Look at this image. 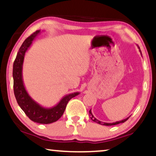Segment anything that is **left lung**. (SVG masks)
Listing matches in <instances>:
<instances>
[{
	"label": "left lung",
	"instance_id": "left-lung-1",
	"mask_svg": "<svg viewBox=\"0 0 156 156\" xmlns=\"http://www.w3.org/2000/svg\"><path fill=\"white\" fill-rule=\"evenodd\" d=\"M137 47H138V49H140V53H141V54H142V52H141V50H140V47H138V45H137ZM89 114H90V119L92 120L93 121H94V122H95V123H99V124H100V125H103V126H114V125H117V124H119V123H124V122H126L127 120H128L129 118H130V116H128V117H127L126 119H123V120H121V121H116V122H114V123H105V122H102V121H99V120H98L97 119H95V117H94V116H93V114H92V112H91V109H90V111H89Z\"/></svg>",
	"mask_w": 156,
	"mask_h": 156
}]
</instances>
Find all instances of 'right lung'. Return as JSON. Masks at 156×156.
Listing matches in <instances>:
<instances>
[{
    "mask_svg": "<svg viewBox=\"0 0 156 156\" xmlns=\"http://www.w3.org/2000/svg\"><path fill=\"white\" fill-rule=\"evenodd\" d=\"M40 30L35 31L26 38L19 49L13 64L14 93L18 105L31 121L42 124L52 123L61 118L63 114L69 100L80 94V92L72 93L65 95L56 105L51 107H44L35 101L28 94L23 80V64L26 52L28 51L40 33Z\"/></svg>",
    "mask_w": 156,
    "mask_h": 156,
    "instance_id": "1",
    "label": "right lung"
}]
</instances>
